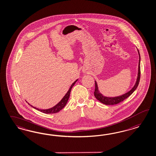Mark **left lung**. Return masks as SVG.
I'll list each match as a JSON object with an SVG mask.
<instances>
[{"mask_svg":"<svg viewBox=\"0 0 156 156\" xmlns=\"http://www.w3.org/2000/svg\"><path fill=\"white\" fill-rule=\"evenodd\" d=\"M137 50H138V55H139V63H138V75H137V80H136V83H135L134 86L133 87L132 89L130 90V91H129L127 93L121 95H119V96L114 97H105V96H104V95H103L100 93V91L98 90L97 83L96 80H95L94 96L95 97L97 98V99H98L99 102H101V103L105 104V105H116V104L122 102L124 99L127 98L137 89V86H138V85L139 84V82H140V74H141V72H140V61H141V58H140V54L139 51H138V49H137Z\"/></svg>","mask_w":156,"mask_h":156,"instance_id":"left-lung-1","label":"left lung"}]
</instances>
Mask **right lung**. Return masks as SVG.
I'll list each match as a JSON object with an SVG mask.
<instances>
[{"instance_id": "obj_1", "label": "right lung", "mask_w": 156, "mask_h": 156, "mask_svg": "<svg viewBox=\"0 0 156 156\" xmlns=\"http://www.w3.org/2000/svg\"><path fill=\"white\" fill-rule=\"evenodd\" d=\"M77 80H76L73 83V84L71 85V86H70L69 90H68V91L67 92V93L65 94V95L63 97V98L61 99V101L59 103H58L55 106H54V107H52V108H50V109H38V108H35V107H34L32 105H30L29 104H29L31 107H33V108H34V109H37L38 111H40V112H42L43 113L53 114L58 113V112H59L61 110H62V109H63V108L65 106V105H66V104H67V101H68V100H69V98L71 89H72V87H73V86L75 85V83H76V82Z\"/></svg>"}]
</instances>
